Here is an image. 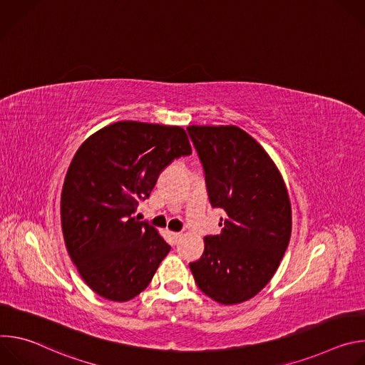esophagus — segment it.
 Listing matches in <instances>:
<instances>
[{
  "label": "esophagus",
  "mask_w": 365,
  "mask_h": 365,
  "mask_svg": "<svg viewBox=\"0 0 365 365\" xmlns=\"http://www.w3.org/2000/svg\"><path fill=\"white\" fill-rule=\"evenodd\" d=\"M182 232H170V237H172V240H173V242L176 244V242H179L180 241V238H182Z\"/></svg>",
  "instance_id": "1"
}]
</instances>
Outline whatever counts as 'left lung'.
Instances as JSON below:
<instances>
[{
    "label": "left lung",
    "instance_id": "1",
    "mask_svg": "<svg viewBox=\"0 0 365 365\" xmlns=\"http://www.w3.org/2000/svg\"><path fill=\"white\" fill-rule=\"evenodd\" d=\"M211 205L221 207L220 235L203 238L190 272L221 304L254 297L274 276L292 234L287 187L267 151L235 125H189Z\"/></svg>",
    "mask_w": 365,
    "mask_h": 365
}]
</instances>
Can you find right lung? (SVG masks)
<instances>
[{"label":"right lung","instance_id":"obj_1","mask_svg":"<svg viewBox=\"0 0 365 365\" xmlns=\"http://www.w3.org/2000/svg\"><path fill=\"white\" fill-rule=\"evenodd\" d=\"M192 153L178 125L118 121L89 135L75 153L62 196L68 252L99 296L127 302L151 282L170 245L133 214L160 172Z\"/></svg>","mask_w":365,"mask_h":365}]
</instances>
